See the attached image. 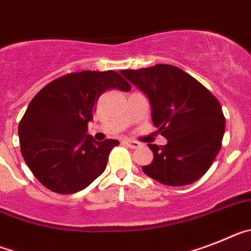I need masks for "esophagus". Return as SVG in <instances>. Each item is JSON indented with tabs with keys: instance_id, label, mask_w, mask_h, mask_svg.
I'll return each instance as SVG.
<instances>
[{
	"instance_id": "obj_1",
	"label": "esophagus",
	"mask_w": 251,
	"mask_h": 251,
	"mask_svg": "<svg viewBox=\"0 0 251 251\" xmlns=\"http://www.w3.org/2000/svg\"><path fill=\"white\" fill-rule=\"evenodd\" d=\"M124 144H125L127 148H130V149H136V148L140 147V143L132 140H124Z\"/></svg>"
}]
</instances>
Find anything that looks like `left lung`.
<instances>
[{"label": "left lung", "mask_w": 251, "mask_h": 251, "mask_svg": "<svg viewBox=\"0 0 251 251\" xmlns=\"http://www.w3.org/2000/svg\"><path fill=\"white\" fill-rule=\"evenodd\" d=\"M121 74L151 104L152 124L168 140L148 144L154 154L143 172L167 186H186L203 176L221 149L225 116L212 93L178 67L156 64Z\"/></svg>", "instance_id": "8db88e82"}]
</instances>
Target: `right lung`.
Wrapping results in <instances>:
<instances>
[{
  "label": "right lung",
  "mask_w": 251,
  "mask_h": 251,
  "mask_svg": "<svg viewBox=\"0 0 251 251\" xmlns=\"http://www.w3.org/2000/svg\"><path fill=\"white\" fill-rule=\"evenodd\" d=\"M112 88L131 86L113 71H83L56 78L31 100L19 124L21 154L48 189L75 193L104 172L119 140L95 141L87 128L100 96Z\"/></svg>",
  "instance_id": "right-lung-1"
}]
</instances>
